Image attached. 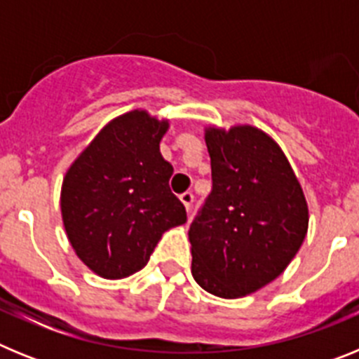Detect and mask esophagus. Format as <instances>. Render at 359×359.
Returning <instances> with one entry per match:
<instances>
[{
    "label": "esophagus",
    "mask_w": 359,
    "mask_h": 359,
    "mask_svg": "<svg viewBox=\"0 0 359 359\" xmlns=\"http://www.w3.org/2000/svg\"><path fill=\"white\" fill-rule=\"evenodd\" d=\"M180 199H182L183 207H185L187 210H190L192 203H194V196H192V192H183V194L180 196Z\"/></svg>",
    "instance_id": "obj_1"
}]
</instances>
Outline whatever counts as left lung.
Wrapping results in <instances>:
<instances>
[{
    "instance_id": "left-lung-1",
    "label": "left lung",
    "mask_w": 359,
    "mask_h": 359,
    "mask_svg": "<svg viewBox=\"0 0 359 359\" xmlns=\"http://www.w3.org/2000/svg\"><path fill=\"white\" fill-rule=\"evenodd\" d=\"M212 190L189 230L192 275L215 297L261 290L287 268L307 233V203L290 161L261 129L205 133Z\"/></svg>"
}]
</instances>
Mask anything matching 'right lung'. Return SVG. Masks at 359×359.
I'll return each mask as SVG.
<instances>
[{"label":"right lung","instance_id":"obj_1","mask_svg":"<svg viewBox=\"0 0 359 359\" xmlns=\"http://www.w3.org/2000/svg\"><path fill=\"white\" fill-rule=\"evenodd\" d=\"M167 129V120L129 111L107 123L66 172L65 230L79 259L100 277L140 271L161 233L187 221L169 189L172 165L160 154Z\"/></svg>","mask_w":359,"mask_h":359}]
</instances>
